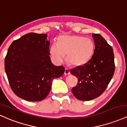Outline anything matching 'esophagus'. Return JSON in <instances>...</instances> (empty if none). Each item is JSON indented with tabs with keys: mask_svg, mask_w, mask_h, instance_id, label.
I'll list each match as a JSON object with an SVG mask.
<instances>
[{
	"mask_svg": "<svg viewBox=\"0 0 127 127\" xmlns=\"http://www.w3.org/2000/svg\"><path fill=\"white\" fill-rule=\"evenodd\" d=\"M70 74V72H69V70L68 69V68H65V71H64V74L65 75H69Z\"/></svg>",
	"mask_w": 127,
	"mask_h": 127,
	"instance_id": "34e87169",
	"label": "esophagus"
}]
</instances>
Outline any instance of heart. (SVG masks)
Returning a JSON list of instances; mask_svg holds the SVG:
<instances>
[{"instance_id": "1", "label": "heart", "mask_w": 127, "mask_h": 127, "mask_svg": "<svg viewBox=\"0 0 127 127\" xmlns=\"http://www.w3.org/2000/svg\"><path fill=\"white\" fill-rule=\"evenodd\" d=\"M94 42L90 38L77 35L60 37L58 43H53L50 48L52 59L61 64L66 55V62L72 66L85 64L92 56Z\"/></svg>"}]
</instances>
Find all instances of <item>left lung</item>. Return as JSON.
Returning a JSON list of instances; mask_svg holds the SVG:
<instances>
[{"mask_svg":"<svg viewBox=\"0 0 127 127\" xmlns=\"http://www.w3.org/2000/svg\"><path fill=\"white\" fill-rule=\"evenodd\" d=\"M95 43L93 55L88 62L70 70L78 78L72 92L81 101H89L104 92L115 72L113 48L101 35L93 33Z\"/></svg>","mask_w":127,"mask_h":127,"instance_id":"obj_1","label":"left lung"}]
</instances>
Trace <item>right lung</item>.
Listing matches in <instances>:
<instances>
[{
    "instance_id": "obj_1",
    "label": "right lung",
    "mask_w": 127,
    "mask_h": 127,
    "mask_svg": "<svg viewBox=\"0 0 127 127\" xmlns=\"http://www.w3.org/2000/svg\"><path fill=\"white\" fill-rule=\"evenodd\" d=\"M44 33H29L13 41L5 59V69L11 89L28 101H40L47 96L52 81L62 76V66L50 58V41Z\"/></svg>"
}]
</instances>
